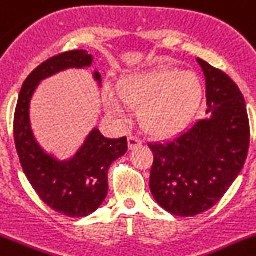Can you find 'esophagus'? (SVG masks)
Masks as SVG:
<instances>
[{
    "instance_id": "esophagus-1",
    "label": "esophagus",
    "mask_w": 256,
    "mask_h": 256,
    "mask_svg": "<svg viewBox=\"0 0 256 256\" xmlns=\"http://www.w3.org/2000/svg\"><path fill=\"white\" fill-rule=\"evenodd\" d=\"M128 148H130V150H134V148L140 147V146L143 144V142H142L139 138H136V136H128Z\"/></svg>"
}]
</instances>
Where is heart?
Here are the masks:
<instances>
[{
	"mask_svg": "<svg viewBox=\"0 0 256 256\" xmlns=\"http://www.w3.org/2000/svg\"><path fill=\"white\" fill-rule=\"evenodd\" d=\"M118 96L105 92L109 114L124 118L128 113L124 104L142 106V128L156 136H170L194 120L203 100V84L192 72L161 68L124 76L118 84Z\"/></svg>",
	"mask_w": 256,
	"mask_h": 256,
	"instance_id": "1",
	"label": "heart"
}]
</instances>
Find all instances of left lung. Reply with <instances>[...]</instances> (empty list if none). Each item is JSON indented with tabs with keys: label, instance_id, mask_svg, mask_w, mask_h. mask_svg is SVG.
Instances as JSON below:
<instances>
[{
	"label": "left lung",
	"instance_id": "obj_1",
	"mask_svg": "<svg viewBox=\"0 0 256 256\" xmlns=\"http://www.w3.org/2000/svg\"><path fill=\"white\" fill-rule=\"evenodd\" d=\"M206 76L207 118L166 142L150 143V188L169 214L191 218L214 207L248 158L250 124L242 92L218 68L196 58Z\"/></svg>",
	"mask_w": 256,
	"mask_h": 256
}]
</instances>
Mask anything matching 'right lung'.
<instances>
[{"mask_svg":"<svg viewBox=\"0 0 256 256\" xmlns=\"http://www.w3.org/2000/svg\"><path fill=\"white\" fill-rule=\"evenodd\" d=\"M87 50H70L42 62L24 80L14 116V139L26 177L45 204L68 218H86L95 212L108 194V170L128 151V138L108 139L94 128L76 154L58 160L36 140L30 120V104L40 82L68 68L92 65ZM94 79L102 86L100 72Z\"/></svg>","mask_w":256,"mask_h":256,"instance_id":"right-lung-1","label":"right lung"}]
</instances>
